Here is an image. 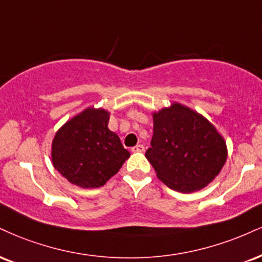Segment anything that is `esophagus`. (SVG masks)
Segmentation results:
<instances>
[{"label":"esophagus","mask_w":262,"mask_h":262,"mask_svg":"<svg viewBox=\"0 0 262 262\" xmlns=\"http://www.w3.org/2000/svg\"><path fill=\"white\" fill-rule=\"evenodd\" d=\"M144 150H145L144 145H141V144L135 145L134 147H132V151H133V152H143Z\"/></svg>","instance_id":"obj_1"}]
</instances>
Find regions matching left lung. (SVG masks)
Returning <instances> with one entry per match:
<instances>
[{
    "label": "left lung",
    "mask_w": 262,
    "mask_h": 262,
    "mask_svg": "<svg viewBox=\"0 0 262 262\" xmlns=\"http://www.w3.org/2000/svg\"><path fill=\"white\" fill-rule=\"evenodd\" d=\"M145 156L167 187L191 193L206 187L219 174L227 149L223 138L207 119L173 103L154 113L151 147Z\"/></svg>",
    "instance_id": "1"
}]
</instances>
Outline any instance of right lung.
I'll return each mask as SVG.
<instances>
[{
  "label": "right lung",
  "instance_id": "1",
  "mask_svg": "<svg viewBox=\"0 0 262 262\" xmlns=\"http://www.w3.org/2000/svg\"><path fill=\"white\" fill-rule=\"evenodd\" d=\"M110 113L86 108L66 123L52 141V163L72 184L102 187L130 156L108 129Z\"/></svg>",
  "mask_w": 262,
  "mask_h": 262
}]
</instances>
